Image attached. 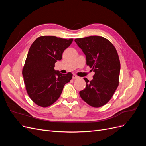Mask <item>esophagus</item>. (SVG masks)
<instances>
[{"label": "esophagus", "mask_w": 146, "mask_h": 146, "mask_svg": "<svg viewBox=\"0 0 146 146\" xmlns=\"http://www.w3.org/2000/svg\"><path fill=\"white\" fill-rule=\"evenodd\" d=\"M72 78H73L74 79H76V78H78V76H77L76 74H73Z\"/></svg>", "instance_id": "esophagus-1"}]
</instances>
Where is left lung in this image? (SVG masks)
<instances>
[{"mask_svg":"<svg viewBox=\"0 0 146 146\" xmlns=\"http://www.w3.org/2000/svg\"><path fill=\"white\" fill-rule=\"evenodd\" d=\"M86 55V64L95 72L93 79L84 78L86 85L79 94L93 107H100L111 99L119 83L121 64L116 48L107 39L99 36L75 39Z\"/></svg>","mask_w":146,"mask_h":146,"instance_id":"8db88e82","label":"left lung"}]
</instances>
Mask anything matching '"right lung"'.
Listing matches in <instances>:
<instances>
[{"mask_svg":"<svg viewBox=\"0 0 146 146\" xmlns=\"http://www.w3.org/2000/svg\"><path fill=\"white\" fill-rule=\"evenodd\" d=\"M73 39L54 36L38 38L30 46L23 69L26 90L34 103L47 107L58 100L66 83L72 74H61L55 70V63L62 58L64 50Z\"/></svg>","mask_w":146,"mask_h":146,"instance_id":"1","label":"right lung"}]
</instances>
